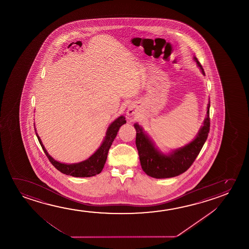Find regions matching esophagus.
Masks as SVG:
<instances>
[{"label":"esophagus","instance_id":"obj_1","mask_svg":"<svg viewBox=\"0 0 249 249\" xmlns=\"http://www.w3.org/2000/svg\"><path fill=\"white\" fill-rule=\"evenodd\" d=\"M135 107H128V109L126 111V115H128V116H131V115H134L135 114Z\"/></svg>","mask_w":249,"mask_h":249}]
</instances>
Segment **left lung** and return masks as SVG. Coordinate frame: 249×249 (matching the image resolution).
<instances>
[{
    "label": "left lung",
    "mask_w": 249,
    "mask_h": 249,
    "mask_svg": "<svg viewBox=\"0 0 249 249\" xmlns=\"http://www.w3.org/2000/svg\"><path fill=\"white\" fill-rule=\"evenodd\" d=\"M194 59L205 76L203 68L197 58L194 57ZM210 107L211 102H209L207 106L206 118L204 119L203 125L201 126L196 138L187 145L173 150L168 154L161 153L149 136L144 132L142 126L138 123L134 124V128L136 129L135 144L138 150L142 170L148 176L155 178H172L184 173L191 167L208 138L211 126Z\"/></svg>",
    "instance_id": "left-lung-1"
}]
</instances>
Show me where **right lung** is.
<instances>
[{
  "label": "right lung",
  "instance_id": "1",
  "mask_svg": "<svg viewBox=\"0 0 249 249\" xmlns=\"http://www.w3.org/2000/svg\"><path fill=\"white\" fill-rule=\"evenodd\" d=\"M126 123V120L123 115L119 116L118 118L115 120L107 127L106 136L104 138V142L102 143V145H100L99 148L96 150L95 153H93L88 160L82 161L79 163H75V164H65V163H60L58 161L55 160L53 158L50 156L49 153H47V151L42 144L41 140L39 138L38 134L36 133L35 128V130L38 142L41 145L44 153H46L48 160H50L51 163L53 164L55 168L58 170L59 172H61L62 173L70 175V176L77 177V178H88V177L97 175L103 171L105 162L107 160L108 150L110 148L112 143L116 137V134L118 133L120 127Z\"/></svg>",
  "mask_w": 249,
  "mask_h": 249
}]
</instances>
